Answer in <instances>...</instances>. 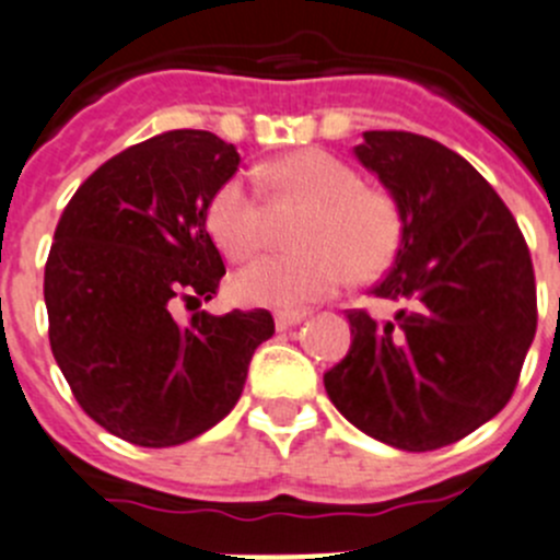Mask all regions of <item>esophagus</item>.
<instances>
[{
	"mask_svg": "<svg viewBox=\"0 0 560 560\" xmlns=\"http://www.w3.org/2000/svg\"><path fill=\"white\" fill-rule=\"evenodd\" d=\"M306 319V312H276V328L290 330Z\"/></svg>",
	"mask_w": 560,
	"mask_h": 560,
	"instance_id": "esophagus-1",
	"label": "esophagus"
}]
</instances>
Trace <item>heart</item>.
Wrapping results in <instances>:
<instances>
[{"label":"heart","mask_w":560,"mask_h":560,"mask_svg":"<svg viewBox=\"0 0 560 560\" xmlns=\"http://www.w3.org/2000/svg\"><path fill=\"white\" fill-rule=\"evenodd\" d=\"M281 197L308 205L298 226L303 252L254 259L232 279V292L252 306L295 308L334 295L350 276L374 279L396 259L405 235L399 202L383 188L363 186L361 175L325 150H298L268 166ZM208 230L221 252L246 259L265 243V202L257 183L232 175L208 205Z\"/></svg>","instance_id":"obj_1"}]
</instances>
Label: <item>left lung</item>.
Instances as JSON below:
<instances>
[{
	"instance_id": "1",
	"label": "left lung",
	"mask_w": 560,
	"mask_h": 560,
	"mask_svg": "<svg viewBox=\"0 0 560 560\" xmlns=\"http://www.w3.org/2000/svg\"><path fill=\"white\" fill-rule=\"evenodd\" d=\"M355 159L405 219L374 298L388 323L347 312L352 345L325 372L336 410L385 446L435 452L506 407L536 334V281L517 221L454 150L407 130H366Z\"/></svg>"
}]
</instances>
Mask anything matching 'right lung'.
<instances>
[{
  "label": "right lung",
  "instance_id": "obj_1",
  "mask_svg": "<svg viewBox=\"0 0 560 560\" xmlns=\"http://www.w3.org/2000/svg\"><path fill=\"white\" fill-rule=\"evenodd\" d=\"M241 155L210 130H166L92 172L62 210L43 279L51 352L81 410L144 448L180 446L241 399L265 308L199 306L226 273L208 205Z\"/></svg>",
  "mask_w": 560,
  "mask_h": 560
}]
</instances>
